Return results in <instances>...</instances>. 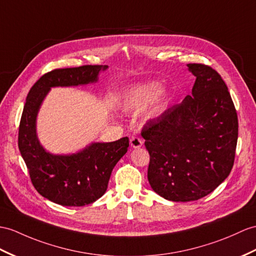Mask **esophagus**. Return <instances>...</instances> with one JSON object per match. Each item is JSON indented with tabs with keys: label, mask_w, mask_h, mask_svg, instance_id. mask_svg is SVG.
Returning <instances> with one entry per match:
<instances>
[{
	"label": "esophagus",
	"mask_w": 256,
	"mask_h": 256,
	"mask_svg": "<svg viewBox=\"0 0 256 256\" xmlns=\"http://www.w3.org/2000/svg\"><path fill=\"white\" fill-rule=\"evenodd\" d=\"M143 144V141L139 138V136H132L130 139V146L134 148H138Z\"/></svg>",
	"instance_id": "esophagus-1"
}]
</instances>
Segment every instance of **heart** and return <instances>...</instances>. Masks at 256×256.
Here are the masks:
<instances>
[{"instance_id": "b5f03b06", "label": "heart", "mask_w": 256, "mask_h": 256, "mask_svg": "<svg viewBox=\"0 0 256 256\" xmlns=\"http://www.w3.org/2000/svg\"><path fill=\"white\" fill-rule=\"evenodd\" d=\"M160 82H146L136 84L124 91L118 100V106L122 112H134L141 110L146 105V120H151L160 117L167 108L170 96L166 91H160Z\"/></svg>"}]
</instances>
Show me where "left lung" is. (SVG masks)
Listing matches in <instances>:
<instances>
[{
  "label": "left lung",
  "instance_id": "left-lung-1",
  "mask_svg": "<svg viewBox=\"0 0 256 256\" xmlns=\"http://www.w3.org/2000/svg\"><path fill=\"white\" fill-rule=\"evenodd\" d=\"M191 96L148 122L141 136L150 154L148 179L166 200L189 202L213 192L234 166L238 116L220 74L188 64Z\"/></svg>",
  "mask_w": 256,
  "mask_h": 256
}]
</instances>
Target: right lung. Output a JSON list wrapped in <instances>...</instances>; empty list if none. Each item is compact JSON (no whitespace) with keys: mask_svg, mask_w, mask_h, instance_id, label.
<instances>
[{"mask_svg":"<svg viewBox=\"0 0 256 256\" xmlns=\"http://www.w3.org/2000/svg\"><path fill=\"white\" fill-rule=\"evenodd\" d=\"M108 65H86L50 72L30 89L24 106L18 148L31 182L42 196L63 206H84L108 189L112 170L129 146L128 136L113 142H92L72 154H53L36 134V117L51 88L96 84Z\"/></svg>","mask_w":256,"mask_h":256,"instance_id":"1","label":"right lung"}]
</instances>
